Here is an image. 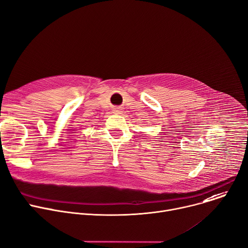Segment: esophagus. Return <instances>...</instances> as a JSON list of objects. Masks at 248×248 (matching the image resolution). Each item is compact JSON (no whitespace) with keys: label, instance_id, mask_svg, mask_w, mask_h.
I'll use <instances>...</instances> for the list:
<instances>
[{"label":"esophagus","instance_id":"obj_1","mask_svg":"<svg viewBox=\"0 0 248 248\" xmlns=\"http://www.w3.org/2000/svg\"><path fill=\"white\" fill-rule=\"evenodd\" d=\"M114 112H115V114H121V112H122V108H116L114 109Z\"/></svg>","mask_w":248,"mask_h":248}]
</instances>
